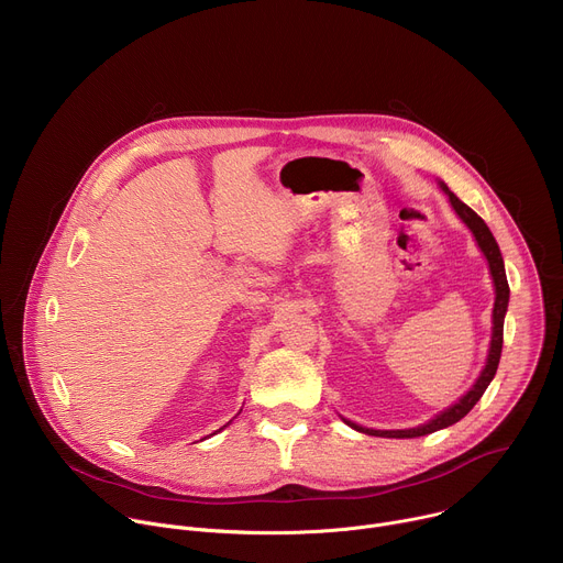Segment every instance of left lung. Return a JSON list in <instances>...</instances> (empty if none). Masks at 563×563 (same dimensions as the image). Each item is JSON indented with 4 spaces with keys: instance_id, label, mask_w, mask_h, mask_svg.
<instances>
[{
    "instance_id": "left-lung-1",
    "label": "left lung",
    "mask_w": 563,
    "mask_h": 563,
    "mask_svg": "<svg viewBox=\"0 0 563 563\" xmlns=\"http://www.w3.org/2000/svg\"><path fill=\"white\" fill-rule=\"evenodd\" d=\"M441 191L448 196L456 218L470 229L476 247L484 254L488 269H490V278H493V287H495V307H493V336H490V347H488V356H486V365L484 369L478 372L476 380L472 383V387L459 398L454 400L452 406H448L445 410H441L439 415H434L430 421L417 426V428H408V430H374V428H365L358 426L345 417H341L350 428H354L356 432L369 434V437H385V439H415V437H426L432 434L437 430L450 428L456 421H461L474 406L476 400L484 396V391L488 389V385L493 383L497 367H499V358H501V347H504V320H506V311H508V302H510V287H508V278H506V265H504V256L499 252L497 240L493 235V231L488 229V224L481 220L465 202H461L443 180H439Z\"/></svg>"
}]
</instances>
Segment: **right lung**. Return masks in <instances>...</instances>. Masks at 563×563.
Wrapping results in <instances>:
<instances>
[{"label":"right lung","instance_id":"obj_1","mask_svg":"<svg viewBox=\"0 0 563 563\" xmlns=\"http://www.w3.org/2000/svg\"><path fill=\"white\" fill-rule=\"evenodd\" d=\"M229 423H231V421H229ZM229 423H227V426H229ZM227 426H224V428H227ZM220 430H222V428H220Z\"/></svg>","mask_w":563,"mask_h":563}]
</instances>
